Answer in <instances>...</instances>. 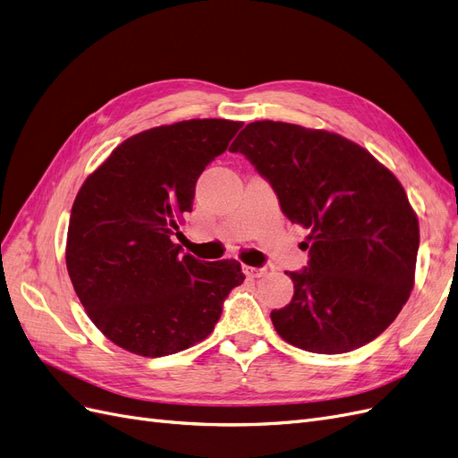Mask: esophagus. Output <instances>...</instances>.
<instances>
[{"label": "esophagus", "mask_w": 458, "mask_h": 458, "mask_svg": "<svg viewBox=\"0 0 458 458\" xmlns=\"http://www.w3.org/2000/svg\"><path fill=\"white\" fill-rule=\"evenodd\" d=\"M246 276H252V279H258V276H263L267 273V267H252V266H244L242 269Z\"/></svg>", "instance_id": "1"}]
</instances>
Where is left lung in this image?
Wrapping results in <instances>:
<instances>
[{
    "mask_svg": "<svg viewBox=\"0 0 458 458\" xmlns=\"http://www.w3.org/2000/svg\"><path fill=\"white\" fill-rule=\"evenodd\" d=\"M267 179L283 214L311 231L294 296L271 311L279 336L311 353L361 348L394 323L414 284L419 219L369 150L325 130L261 120L229 148Z\"/></svg>",
    "mask_w": 458,
    "mask_h": 458,
    "instance_id": "left-lung-1",
    "label": "left lung"
}]
</instances>
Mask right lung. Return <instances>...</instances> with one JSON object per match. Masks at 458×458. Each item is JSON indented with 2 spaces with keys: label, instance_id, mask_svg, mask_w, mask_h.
Returning a JSON list of instances; mask_svg holds the SVG:
<instances>
[{
  "label": "right lung",
  "instance_id": "right-lung-1",
  "mask_svg": "<svg viewBox=\"0 0 458 458\" xmlns=\"http://www.w3.org/2000/svg\"><path fill=\"white\" fill-rule=\"evenodd\" d=\"M242 122L185 120L118 145L78 191L66 269L93 325L143 357L183 352L214 330L242 284L234 259L200 261L172 241L200 174Z\"/></svg>",
  "mask_w": 458,
  "mask_h": 458
}]
</instances>
